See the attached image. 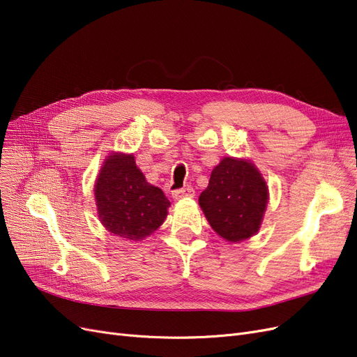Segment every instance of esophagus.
<instances>
[{"instance_id":"1","label":"esophagus","mask_w":357,"mask_h":357,"mask_svg":"<svg viewBox=\"0 0 357 357\" xmlns=\"http://www.w3.org/2000/svg\"><path fill=\"white\" fill-rule=\"evenodd\" d=\"M193 193H195V190H193L190 186H188V188H183V189L172 190V198H174V199H181V198H185V197H193Z\"/></svg>"}]
</instances>
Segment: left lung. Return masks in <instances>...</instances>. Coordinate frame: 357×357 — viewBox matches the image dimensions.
<instances>
[{
    "label": "left lung",
    "instance_id": "8db88e82",
    "mask_svg": "<svg viewBox=\"0 0 357 357\" xmlns=\"http://www.w3.org/2000/svg\"><path fill=\"white\" fill-rule=\"evenodd\" d=\"M268 186L250 160L223 158L214 167L199 205L222 238L240 243L253 236L264 219Z\"/></svg>",
    "mask_w": 357,
    "mask_h": 357
}]
</instances>
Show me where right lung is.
Returning <instances> with one entry per match:
<instances>
[{"instance_id": "1", "label": "right lung", "mask_w": 357, "mask_h": 357, "mask_svg": "<svg viewBox=\"0 0 357 357\" xmlns=\"http://www.w3.org/2000/svg\"><path fill=\"white\" fill-rule=\"evenodd\" d=\"M93 192L105 229L132 241L153 234L164 223L171 205L164 192L146 181L134 155L107 156Z\"/></svg>"}]
</instances>
